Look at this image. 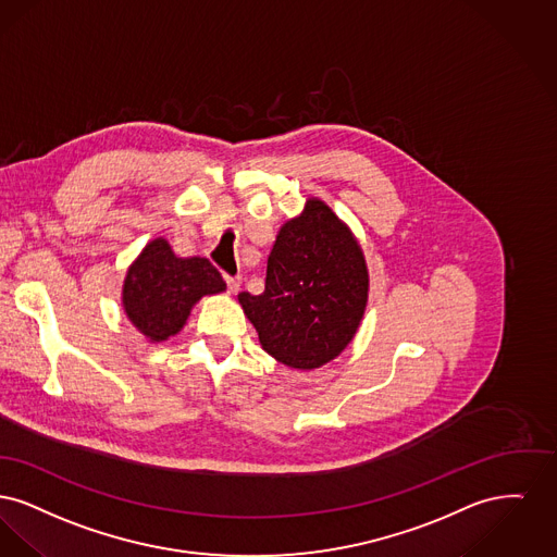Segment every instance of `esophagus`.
<instances>
[{
  "label": "esophagus",
  "instance_id": "34e87169",
  "mask_svg": "<svg viewBox=\"0 0 557 557\" xmlns=\"http://www.w3.org/2000/svg\"><path fill=\"white\" fill-rule=\"evenodd\" d=\"M226 287H228V293L238 292V287H240V278H233V276H226Z\"/></svg>",
  "mask_w": 557,
  "mask_h": 557
}]
</instances>
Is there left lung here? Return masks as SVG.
Wrapping results in <instances>:
<instances>
[{
  "instance_id": "8db88e82",
  "label": "left lung",
  "mask_w": 557,
  "mask_h": 557,
  "mask_svg": "<svg viewBox=\"0 0 557 557\" xmlns=\"http://www.w3.org/2000/svg\"><path fill=\"white\" fill-rule=\"evenodd\" d=\"M367 293L356 238L329 207L310 199L274 240L264 293H238V301L272 358L293 369H319L350 344Z\"/></svg>"
}]
</instances>
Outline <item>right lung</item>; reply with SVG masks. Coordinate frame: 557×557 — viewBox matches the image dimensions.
I'll use <instances>...</instances> for the list:
<instances>
[{
    "label": "right lung",
    "instance_id": "right-lung-1",
    "mask_svg": "<svg viewBox=\"0 0 557 557\" xmlns=\"http://www.w3.org/2000/svg\"><path fill=\"white\" fill-rule=\"evenodd\" d=\"M224 289L222 274L209 260L177 258L165 238H154L127 270L123 308L150 342H163L184 326L203 295Z\"/></svg>",
    "mask_w": 557,
    "mask_h": 557
}]
</instances>
